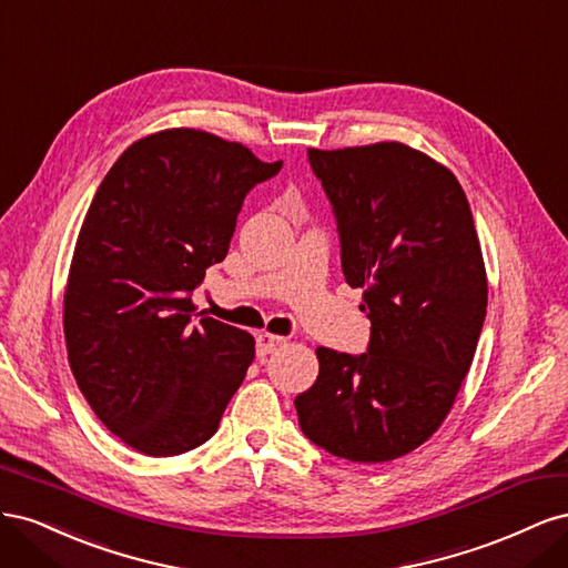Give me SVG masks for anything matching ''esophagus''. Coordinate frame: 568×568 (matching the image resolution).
<instances>
[{
    "mask_svg": "<svg viewBox=\"0 0 568 568\" xmlns=\"http://www.w3.org/2000/svg\"><path fill=\"white\" fill-rule=\"evenodd\" d=\"M284 343V338L282 336H274V334H267V332H263V334H257V338H255V351H257V357H265V355H270L274 348L277 346H282Z\"/></svg>",
    "mask_w": 568,
    "mask_h": 568,
    "instance_id": "34e87169",
    "label": "esophagus"
}]
</instances>
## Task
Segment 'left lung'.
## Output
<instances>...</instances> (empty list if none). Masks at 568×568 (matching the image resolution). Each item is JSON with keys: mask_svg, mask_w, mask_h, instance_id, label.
Segmentation results:
<instances>
[{"mask_svg": "<svg viewBox=\"0 0 568 568\" xmlns=\"http://www.w3.org/2000/svg\"><path fill=\"white\" fill-rule=\"evenodd\" d=\"M334 205L343 277L363 288L369 348H317V382L296 398L303 434L363 464L432 438L467 376L488 280L467 194L448 168L400 142L307 149Z\"/></svg>", "mask_w": 568, "mask_h": 568, "instance_id": "1", "label": "left lung"}]
</instances>
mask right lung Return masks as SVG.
<instances>
[{
	"mask_svg": "<svg viewBox=\"0 0 568 568\" xmlns=\"http://www.w3.org/2000/svg\"><path fill=\"white\" fill-rule=\"evenodd\" d=\"M280 170L239 142L173 128L130 144L99 184L68 272L63 334L82 395L130 448L170 457L217 432L255 341L196 320L192 291L225 261L246 194Z\"/></svg>",
	"mask_w": 568,
	"mask_h": 568,
	"instance_id": "right-lung-1",
	"label": "right lung"
}]
</instances>
